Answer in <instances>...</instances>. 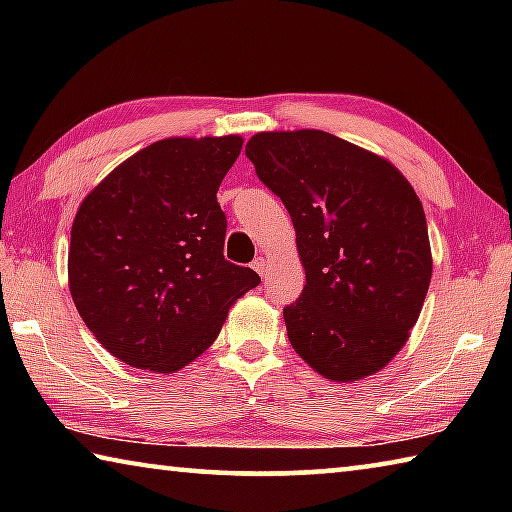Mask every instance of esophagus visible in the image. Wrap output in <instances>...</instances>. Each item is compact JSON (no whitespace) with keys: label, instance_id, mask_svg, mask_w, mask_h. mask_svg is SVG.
<instances>
[{"label":"esophagus","instance_id":"1","mask_svg":"<svg viewBox=\"0 0 512 512\" xmlns=\"http://www.w3.org/2000/svg\"><path fill=\"white\" fill-rule=\"evenodd\" d=\"M253 268H255V271L259 273V275H266V268H268V264H266V259L264 257H257L255 259V262H253Z\"/></svg>","mask_w":512,"mask_h":512}]
</instances>
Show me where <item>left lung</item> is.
I'll return each instance as SVG.
<instances>
[{"label":"left lung","mask_w":512,"mask_h":512,"mask_svg":"<svg viewBox=\"0 0 512 512\" xmlns=\"http://www.w3.org/2000/svg\"><path fill=\"white\" fill-rule=\"evenodd\" d=\"M246 158L296 228L307 284L284 307L293 350L334 381L381 370L431 282L427 219L409 180L325 131L257 133Z\"/></svg>","instance_id":"8db88e82"}]
</instances>
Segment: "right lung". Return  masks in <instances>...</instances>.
<instances>
[{"instance_id": "right-lung-1", "label": "right lung", "mask_w": 512, "mask_h": 512, "mask_svg": "<svg viewBox=\"0 0 512 512\" xmlns=\"http://www.w3.org/2000/svg\"><path fill=\"white\" fill-rule=\"evenodd\" d=\"M239 135L171 137L121 162L85 196L69 241V291L83 323L128 366L173 372L214 343L259 275L223 257L216 201Z\"/></svg>"}]
</instances>
